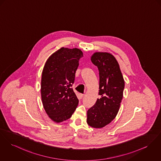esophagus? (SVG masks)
I'll list each match as a JSON object with an SVG mask.
<instances>
[{"instance_id":"1","label":"esophagus","mask_w":161,"mask_h":161,"mask_svg":"<svg viewBox=\"0 0 161 161\" xmlns=\"http://www.w3.org/2000/svg\"><path fill=\"white\" fill-rule=\"evenodd\" d=\"M83 96H84V94H78V97H79L80 99H82L83 97Z\"/></svg>"}]
</instances>
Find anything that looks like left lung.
Listing matches in <instances>:
<instances>
[{
    "label": "left lung",
    "instance_id": "8db88e82",
    "mask_svg": "<svg viewBox=\"0 0 161 161\" xmlns=\"http://www.w3.org/2000/svg\"><path fill=\"white\" fill-rule=\"evenodd\" d=\"M91 59L99 70L100 98L87 111V123L92 127L102 128L110 123L118 113L123 97L124 78L111 54L95 53Z\"/></svg>",
    "mask_w": 161,
    "mask_h": 161
}]
</instances>
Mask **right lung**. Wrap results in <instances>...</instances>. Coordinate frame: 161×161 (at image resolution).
I'll use <instances>...</instances> for the list:
<instances>
[{
	"label": "right lung",
	"instance_id": "right-lung-1",
	"mask_svg": "<svg viewBox=\"0 0 161 161\" xmlns=\"http://www.w3.org/2000/svg\"><path fill=\"white\" fill-rule=\"evenodd\" d=\"M82 57V51L78 48H61L44 66L41 80L42 103L47 114L56 123L69 119L78 106L79 101L72 86Z\"/></svg>",
	"mask_w": 161,
	"mask_h": 161
}]
</instances>
